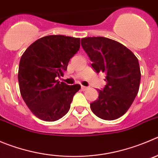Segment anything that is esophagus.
I'll return each mask as SVG.
<instances>
[{
	"label": "esophagus",
	"mask_w": 158,
	"mask_h": 158,
	"mask_svg": "<svg viewBox=\"0 0 158 158\" xmlns=\"http://www.w3.org/2000/svg\"><path fill=\"white\" fill-rule=\"evenodd\" d=\"M81 88H82V90H86V89H88V87H86V86H81Z\"/></svg>",
	"instance_id": "34e87169"
}]
</instances>
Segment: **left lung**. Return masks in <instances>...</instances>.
Here are the masks:
<instances>
[{
  "instance_id": "1",
  "label": "left lung",
  "mask_w": 158,
  "mask_h": 158,
  "mask_svg": "<svg viewBox=\"0 0 158 158\" xmlns=\"http://www.w3.org/2000/svg\"><path fill=\"white\" fill-rule=\"evenodd\" d=\"M84 51L97 72H104L106 85L90 104L93 112L104 120H114L129 110L139 92L141 72L138 59L123 44L102 36L81 39Z\"/></svg>"
}]
</instances>
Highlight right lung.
Masks as SVG:
<instances>
[{
    "instance_id": "right-lung-1",
    "label": "right lung",
    "mask_w": 158,
    "mask_h": 158,
    "mask_svg": "<svg viewBox=\"0 0 158 158\" xmlns=\"http://www.w3.org/2000/svg\"><path fill=\"white\" fill-rule=\"evenodd\" d=\"M80 48V38L51 35L32 43L22 55L19 79L21 96L29 110L46 122L57 121L70 109L79 84L69 86L57 77L67 70Z\"/></svg>"
}]
</instances>
